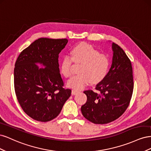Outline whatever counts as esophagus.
Listing matches in <instances>:
<instances>
[{
  "label": "esophagus",
  "instance_id": "1",
  "mask_svg": "<svg viewBox=\"0 0 151 151\" xmlns=\"http://www.w3.org/2000/svg\"><path fill=\"white\" fill-rule=\"evenodd\" d=\"M78 93H79V91H77V90H76V89H73V90L72 91V95H76V94H77Z\"/></svg>",
  "mask_w": 151,
  "mask_h": 151
}]
</instances>
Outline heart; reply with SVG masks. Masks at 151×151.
Listing matches in <instances>:
<instances>
[{
    "label": "heart",
    "mask_w": 151,
    "mask_h": 151,
    "mask_svg": "<svg viewBox=\"0 0 151 151\" xmlns=\"http://www.w3.org/2000/svg\"><path fill=\"white\" fill-rule=\"evenodd\" d=\"M70 55L71 57L65 56L62 59L60 67L62 74L66 77L71 76L73 62L81 63V65L79 74L67 81L70 88L80 90L90 83L98 84L106 77L109 67V59L104 55L100 54L92 45L79 43L73 47Z\"/></svg>",
    "instance_id": "b5f03b06"
}]
</instances>
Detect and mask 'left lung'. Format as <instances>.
Masks as SVG:
<instances>
[{
	"instance_id": "obj_1",
	"label": "left lung",
	"mask_w": 151,
	"mask_h": 151,
	"mask_svg": "<svg viewBox=\"0 0 151 151\" xmlns=\"http://www.w3.org/2000/svg\"><path fill=\"white\" fill-rule=\"evenodd\" d=\"M112 63L106 77L96 89L84 91L87 101L81 112L95 124H106L119 118L129 106L134 89L132 63L123 50L112 43Z\"/></svg>"
}]
</instances>
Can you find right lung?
I'll use <instances>...</instances> for the list:
<instances>
[{"label": "right lung", "mask_w": 151, "mask_h": 151, "mask_svg": "<svg viewBox=\"0 0 151 151\" xmlns=\"http://www.w3.org/2000/svg\"><path fill=\"white\" fill-rule=\"evenodd\" d=\"M67 43V39L39 38L24 49L16 62L17 99L23 111L35 120L54 119L70 96L71 90L63 88L58 64V55Z\"/></svg>", "instance_id": "add662e5"}]
</instances>
